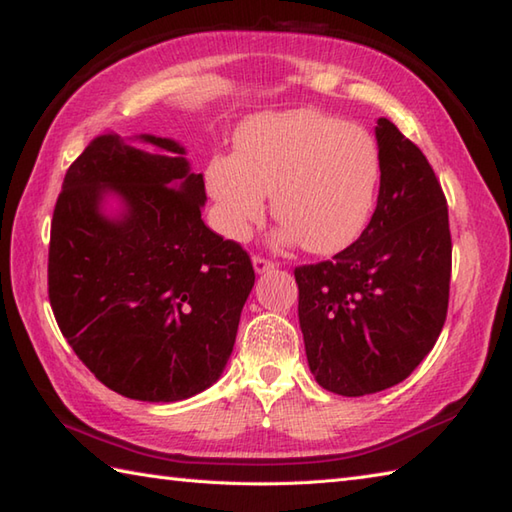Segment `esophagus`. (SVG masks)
Masks as SVG:
<instances>
[{"mask_svg":"<svg viewBox=\"0 0 512 512\" xmlns=\"http://www.w3.org/2000/svg\"><path fill=\"white\" fill-rule=\"evenodd\" d=\"M253 268L257 275H264V273H270V270H275V264L268 262L264 257H253Z\"/></svg>","mask_w":512,"mask_h":512,"instance_id":"esophagus-1","label":"esophagus"}]
</instances>
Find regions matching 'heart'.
<instances>
[{
	"instance_id": "b5f03b06",
	"label": "heart",
	"mask_w": 512,
	"mask_h": 512,
	"mask_svg": "<svg viewBox=\"0 0 512 512\" xmlns=\"http://www.w3.org/2000/svg\"><path fill=\"white\" fill-rule=\"evenodd\" d=\"M380 154L363 127L317 110L250 116L235 134V154H217L204 171L217 228L244 242L266 215V193L281 246L301 242L332 255L361 235L374 209Z\"/></svg>"
}]
</instances>
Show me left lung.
I'll use <instances>...</instances> for the list:
<instances>
[{
  "label": "left lung",
  "mask_w": 512,
  "mask_h": 512,
  "mask_svg": "<svg viewBox=\"0 0 512 512\" xmlns=\"http://www.w3.org/2000/svg\"><path fill=\"white\" fill-rule=\"evenodd\" d=\"M376 211L332 262L295 270L299 325L317 383L339 396L398 385L427 356L449 308L447 200L422 151L378 118Z\"/></svg>",
  "instance_id": "1"
}]
</instances>
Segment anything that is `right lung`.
<instances>
[{
  "label": "right lung",
  "instance_id": "add662e5",
  "mask_svg": "<svg viewBox=\"0 0 512 512\" xmlns=\"http://www.w3.org/2000/svg\"><path fill=\"white\" fill-rule=\"evenodd\" d=\"M204 202L187 149L154 134H103L65 173L50 306L76 356L125 398H191L231 358L255 270L242 246L204 224Z\"/></svg>",
  "mask_w": 512,
  "mask_h": 512
}]
</instances>
